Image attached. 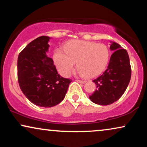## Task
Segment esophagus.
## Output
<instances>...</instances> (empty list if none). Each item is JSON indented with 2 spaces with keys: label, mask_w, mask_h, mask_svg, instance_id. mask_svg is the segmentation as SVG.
Segmentation results:
<instances>
[{
  "label": "esophagus",
  "mask_w": 147,
  "mask_h": 147,
  "mask_svg": "<svg viewBox=\"0 0 147 147\" xmlns=\"http://www.w3.org/2000/svg\"><path fill=\"white\" fill-rule=\"evenodd\" d=\"M77 82H79V83H82V84H84V83H86V81H84V80H80V79H77Z\"/></svg>",
  "instance_id": "esophagus-1"
}]
</instances>
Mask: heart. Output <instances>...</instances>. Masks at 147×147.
Wrapping results in <instances>:
<instances>
[{"mask_svg":"<svg viewBox=\"0 0 147 147\" xmlns=\"http://www.w3.org/2000/svg\"><path fill=\"white\" fill-rule=\"evenodd\" d=\"M53 57L59 72L64 77L71 74L77 62L79 73L87 78H93L106 69L110 50L104 43L72 40L64 45V52L61 49L55 50Z\"/></svg>","mask_w":147,"mask_h":147,"instance_id":"1","label":"heart"}]
</instances>
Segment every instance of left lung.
Masks as SVG:
<instances>
[{"label": "left lung", "instance_id": "left-lung-1", "mask_svg": "<svg viewBox=\"0 0 147 147\" xmlns=\"http://www.w3.org/2000/svg\"><path fill=\"white\" fill-rule=\"evenodd\" d=\"M111 55L107 68L93 82L96 89L89 98L99 105L106 106L117 101L129 85L131 77L129 57L125 49L115 42H111Z\"/></svg>", "mask_w": 147, "mask_h": 147}]
</instances>
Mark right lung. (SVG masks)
I'll return each instance as SVG.
<instances>
[{
  "label": "right lung",
  "mask_w": 147,
  "mask_h": 147,
  "mask_svg": "<svg viewBox=\"0 0 147 147\" xmlns=\"http://www.w3.org/2000/svg\"><path fill=\"white\" fill-rule=\"evenodd\" d=\"M50 37L42 36L30 42L18 57V81L21 90L32 103L52 107L65 97L71 79L59 75L53 60L46 55Z\"/></svg>",
  "instance_id": "1"
}]
</instances>
